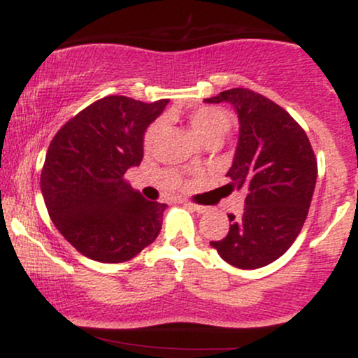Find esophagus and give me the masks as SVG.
<instances>
[{
  "label": "esophagus",
  "mask_w": 358,
  "mask_h": 358,
  "mask_svg": "<svg viewBox=\"0 0 358 358\" xmlns=\"http://www.w3.org/2000/svg\"><path fill=\"white\" fill-rule=\"evenodd\" d=\"M185 205H188V207H190L192 210L196 212V213H203L205 210H207V208L202 207V205H195V203H192V202H185Z\"/></svg>",
  "instance_id": "1"
}]
</instances>
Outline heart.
<instances>
[{
    "instance_id": "b5f03b06",
    "label": "heart",
    "mask_w": 358,
    "mask_h": 358,
    "mask_svg": "<svg viewBox=\"0 0 358 358\" xmlns=\"http://www.w3.org/2000/svg\"><path fill=\"white\" fill-rule=\"evenodd\" d=\"M188 124H190L193 134L199 138V141L202 145H207V143H220L224 139L225 134L231 131L232 119L224 109L202 106V108H196L188 113ZM163 131H165V119H155L146 127L145 136H143L145 148H153Z\"/></svg>"
}]
</instances>
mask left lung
Masks as SVG:
<instances>
[{
  "instance_id": "8db88e82",
  "label": "left lung",
  "mask_w": 358,
  "mask_h": 358,
  "mask_svg": "<svg viewBox=\"0 0 358 358\" xmlns=\"http://www.w3.org/2000/svg\"><path fill=\"white\" fill-rule=\"evenodd\" d=\"M229 102L239 117V141L229 168V193H245L241 215L210 245L239 269L264 268L291 248L313 199L316 158L303 127L281 106L249 89H229L205 99Z\"/></svg>"
}]
</instances>
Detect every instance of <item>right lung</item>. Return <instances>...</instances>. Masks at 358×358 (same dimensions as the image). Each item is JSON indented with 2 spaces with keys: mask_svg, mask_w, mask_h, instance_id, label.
Returning <instances> with one entry per match:
<instances>
[{
  "mask_svg": "<svg viewBox=\"0 0 358 358\" xmlns=\"http://www.w3.org/2000/svg\"><path fill=\"white\" fill-rule=\"evenodd\" d=\"M166 104L102 97L53 136L40 188L55 227L85 257L129 261L162 231L166 205L133 190L124 173L141 163L146 127Z\"/></svg>",
  "mask_w": 358,
  "mask_h": 358,
  "instance_id": "obj_1",
  "label": "right lung"
}]
</instances>
